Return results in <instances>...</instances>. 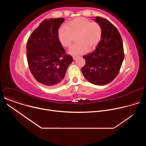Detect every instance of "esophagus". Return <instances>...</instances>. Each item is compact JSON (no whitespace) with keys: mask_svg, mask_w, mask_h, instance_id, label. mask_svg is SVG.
Wrapping results in <instances>:
<instances>
[{"mask_svg":"<svg viewBox=\"0 0 146 146\" xmlns=\"http://www.w3.org/2000/svg\"><path fill=\"white\" fill-rule=\"evenodd\" d=\"M77 58V56H73V60H76Z\"/></svg>","mask_w":146,"mask_h":146,"instance_id":"34e87169","label":"esophagus"}]
</instances>
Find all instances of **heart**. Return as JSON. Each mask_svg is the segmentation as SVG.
I'll return each mask as SVG.
<instances>
[{"mask_svg":"<svg viewBox=\"0 0 146 146\" xmlns=\"http://www.w3.org/2000/svg\"><path fill=\"white\" fill-rule=\"evenodd\" d=\"M76 37V43L69 52L72 55H80L94 50L102 37V28L96 23H91L87 18L78 17L68 22L65 28L62 27L58 32V38L61 45L69 48Z\"/></svg>","mask_w":146,"mask_h":146,"instance_id":"heart-1","label":"heart"}]
</instances>
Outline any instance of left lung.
I'll return each instance as SVG.
<instances>
[{"label":"left lung","mask_w":146,"mask_h":146,"mask_svg":"<svg viewBox=\"0 0 146 146\" xmlns=\"http://www.w3.org/2000/svg\"><path fill=\"white\" fill-rule=\"evenodd\" d=\"M94 20L101 27V40L94 51L83 56L86 65L81 71L92 84L105 86L119 72L124 58L123 43L118 29L108 19L96 17Z\"/></svg>","instance_id":"left-lung-1"}]
</instances>
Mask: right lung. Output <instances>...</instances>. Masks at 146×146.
I'll return each instance as SVG.
<instances>
[{
    "mask_svg": "<svg viewBox=\"0 0 146 146\" xmlns=\"http://www.w3.org/2000/svg\"><path fill=\"white\" fill-rule=\"evenodd\" d=\"M63 18L44 19L32 33L27 44L29 68L35 78L49 88L59 86L73 59L58 38Z\"/></svg>",
    "mask_w": 146,
    "mask_h": 146,
    "instance_id": "obj_1",
    "label": "right lung"
}]
</instances>
